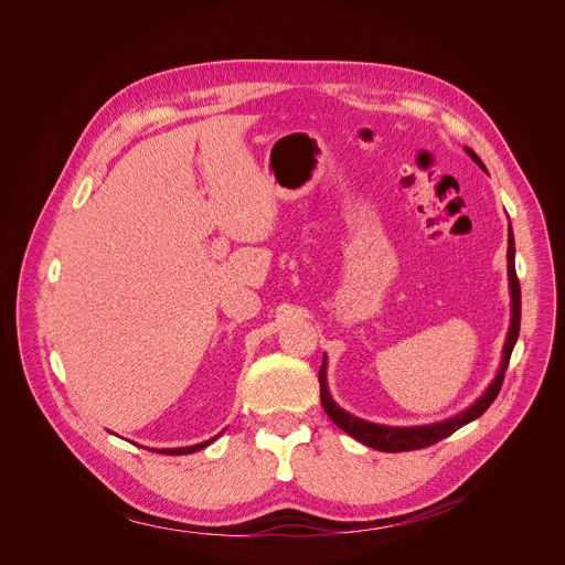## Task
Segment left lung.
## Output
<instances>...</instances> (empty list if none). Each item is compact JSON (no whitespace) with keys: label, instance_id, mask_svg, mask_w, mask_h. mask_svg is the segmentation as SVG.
Returning <instances> with one entry per match:
<instances>
[{"label":"left lung","instance_id":"obj_1","mask_svg":"<svg viewBox=\"0 0 565 565\" xmlns=\"http://www.w3.org/2000/svg\"><path fill=\"white\" fill-rule=\"evenodd\" d=\"M465 151L471 156V160L480 170H486V166H482V160L473 153V149L465 147ZM508 279H510V297H512L510 306H512V310H510V329H508L501 364H499V371H497L494 380L490 382V386L482 391V395H478V399H473L467 409H462L460 414H456L447 420L431 423V425H416V427H388V425H377V423L362 420V418L349 414L347 409H342L338 402L333 399V395L329 391V380H327L329 360L324 355V362H321V369H319V397H321V407H324L329 418L342 431H347L351 438H355L358 443H362L366 447H373L377 451H391L393 454V451H412V449L429 447V445L451 436L456 429L465 427L467 423L476 420L478 416L486 414L492 402L497 399L501 386H503V377H505V371H508V364H510V355L514 351V344L519 340V329H521V286H519V279H516V268H514L512 225H510V232H508Z\"/></svg>","mask_w":565,"mask_h":565}]
</instances>
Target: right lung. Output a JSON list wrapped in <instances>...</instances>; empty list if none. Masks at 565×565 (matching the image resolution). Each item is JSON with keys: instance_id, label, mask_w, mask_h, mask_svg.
I'll return each instance as SVG.
<instances>
[{"instance_id": "obj_1", "label": "right lung", "mask_w": 565, "mask_h": 565, "mask_svg": "<svg viewBox=\"0 0 565 565\" xmlns=\"http://www.w3.org/2000/svg\"><path fill=\"white\" fill-rule=\"evenodd\" d=\"M223 434V431H221ZM218 434V436H221ZM218 436H214V438H210V440H205V443H199V445H190V447H172V449H149V451H158V454H168V456H183V454H194V451H201L203 447H207V445H212Z\"/></svg>"}]
</instances>
